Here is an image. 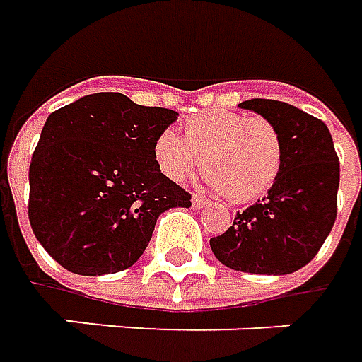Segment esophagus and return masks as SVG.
Returning a JSON list of instances; mask_svg holds the SVG:
<instances>
[{
    "instance_id": "esophagus-1",
    "label": "esophagus",
    "mask_w": 362,
    "mask_h": 362,
    "mask_svg": "<svg viewBox=\"0 0 362 362\" xmlns=\"http://www.w3.org/2000/svg\"><path fill=\"white\" fill-rule=\"evenodd\" d=\"M192 206L198 210L202 206H206V198L202 196V194H192Z\"/></svg>"
}]
</instances>
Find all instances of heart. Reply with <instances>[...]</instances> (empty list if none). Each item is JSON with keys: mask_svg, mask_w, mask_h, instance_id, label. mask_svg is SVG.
Masks as SVG:
<instances>
[{"mask_svg": "<svg viewBox=\"0 0 362 362\" xmlns=\"http://www.w3.org/2000/svg\"><path fill=\"white\" fill-rule=\"evenodd\" d=\"M204 158L208 184L238 204L257 200L277 180L284 164L279 130L264 117L208 110L186 120L184 139L172 129L154 140V160L172 182L194 176Z\"/></svg>", "mask_w": 362, "mask_h": 362, "instance_id": "1", "label": "heart"}]
</instances>
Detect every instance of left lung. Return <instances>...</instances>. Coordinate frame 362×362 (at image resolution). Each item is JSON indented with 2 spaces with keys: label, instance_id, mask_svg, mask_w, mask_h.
Instances as JSON below:
<instances>
[{
  "label": "left lung",
  "instance_id": "1",
  "mask_svg": "<svg viewBox=\"0 0 362 362\" xmlns=\"http://www.w3.org/2000/svg\"><path fill=\"white\" fill-rule=\"evenodd\" d=\"M274 122L284 164L267 196L235 214L232 228L210 240L214 255L235 272L287 275L307 265L337 218L339 158L323 120L272 98L243 100Z\"/></svg>",
  "mask_w": 362,
  "mask_h": 362
}]
</instances>
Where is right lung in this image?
Segmentation results:
<instances>
[{
	"instance_id": "right-lung-1",
	"label": "right lung",
	"mask_w": 362,
	"mask_h": 362,
	"mask_svg": "<svg viewBox=\"0 0 362 362\" xmlns=\"http://www.w3.org/2000/svg\"><path fill=\"white\" fill-rule=\"evenodd\" d=\"M178 112L95 93L49 115L29 166V223L45 252L78 275L139 262L156 220L190 194L154 160Z\"/></svg>"
}]
</instances>
